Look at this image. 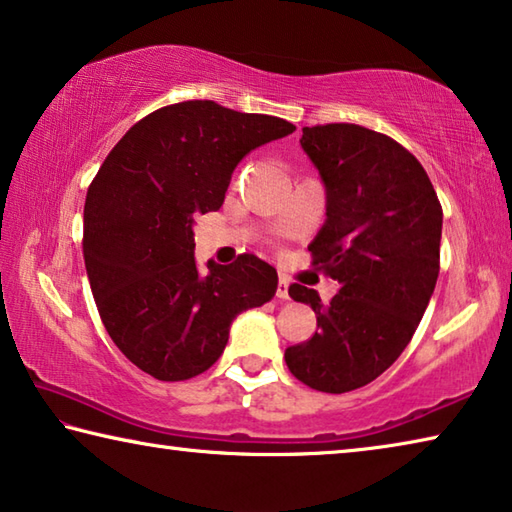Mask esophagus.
Segmentation results:
<instances>
[{
	"mask_svg": "<svg viewBox=\"0 0 512 512\" xmlns=\"http://www.w3.org/2000/svg\"><path fill=\"white\" fill-rule=\"evenodd\" d=\"M276 297L290 299V281L286 279V276H281L279 279V286H276Z\"/></svg>",
	"mask_w": 512,
	"mask_h": 512,
	"instance_id": "obj_1",
	"label": "esophagus"
}]
</instances>
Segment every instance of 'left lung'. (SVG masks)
Returning <instances> with one entry per match:
<instances>
[{
  "mask_svg": "<svg viewBox=\"0 0 512 512\" xmlns=\"http://www.w3.org/2000/svg\"><path fill=\"white\" fill-rule=\"evenodd\" d=\"M301 131L326 190L308 251L340 290L324 306L315 290L290 286L292 299L311 304L317 331L286 349V363L308 388L340 395L381 376L413 338L438 281L442 208L420 161L383 133Z\"/></svg>",
  "mask_w": 512,
  "mask_h": 512,
  "instance_id": "left-lung-1",
  "label": "left lung"
}]
</instances>
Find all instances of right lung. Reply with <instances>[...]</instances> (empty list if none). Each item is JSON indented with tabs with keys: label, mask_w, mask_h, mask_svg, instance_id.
<instances>
[{
	"label": "right lung",
	"mask_w": 512,
	"mask_h": 512,
	"mask_svg": "<svg viewBox=\"0 0 512 512\" xmlns=\"http://www.w3.org/2000/svg\"><path fill=\"white\" fill-rule=\"evenodd\" d=\"M295 131L281 117L181 102L142 117L111 149L83 206V261L117 349L158 381L206 372L231 322L263 306L279 276L254 254L195 261V215L217 211L251 149Z\"/></svg>",
	"instance_id": "right-lung-1"
}]
</instances>
